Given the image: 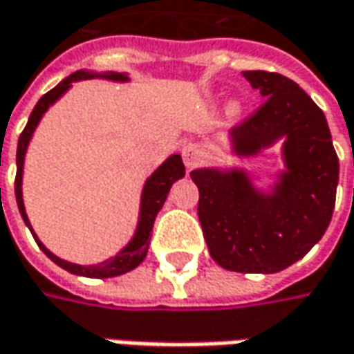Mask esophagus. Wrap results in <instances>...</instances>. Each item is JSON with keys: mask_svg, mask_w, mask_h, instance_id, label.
<instances>
[{"mask_svg": "<svg viewBox=\"0 0 354 354\" xmlns=\"http://www.w3.org/2000/svg\"><path fill=\"white\" fill-rule=\"evenodd\" d=\"M182 158H184L186 168H188V170H192L194 166L200 162V158H202V150L196 147V145H188V147L182 148Z\"/></svg>", "mask_w": 354, "mask_h": 354, "instance_id": "esophagus-1", "label": "esophagus"}]
</instances>
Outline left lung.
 Returning <instances> with one entry per match:
<instances>
[{"label": "left lung", "instance_id": "8db88e82", "mask_svg": "<svg viewBox=\"0 0 354 354\" xmlns=\"http://www.w3.org/2000/svg\"><path fill=\"white\" fill-rule=\"evenodd\" d=\"M263 104L230 132L238 156L283 140L285 170L271 192L245 170H192L198 218L212 259L239 273H277L293 266L327 232L339 184V158L323 111L279 73L243 71Z\"/></svg>", "mask_w": 354, "mask_h": 354}]
</instances>
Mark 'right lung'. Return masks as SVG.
<instances>
[{
    "label": "right lung",
    "mask_w": 354,
    "mask_h": 354,
    "mask_svg": "<svg viewBox=\"0 0 354 354\" xmlns=\"http://www.w3.org/2000/svg\"><path fill=\"white\" fill-rule=\"evenodd\" d=\"M86 79H109V81H118V83H127L129 81V75L127 73H115V71H109V73H91V71H77L69 75L65 81H61L59 85L51 88L47 95H43L39 102L35 104L33 113L29 115L27 120V127L19 136V142H17V174H15V198H17V207H19V214L24 218V222L27 223V227L31 230L33 238L37 241V245L43 250V254L47 255L51 261H55L59 268L67 269L69 273L75 275H83V277H93V279H106V277H116V275H122V273H129L134 268H138L145 257L148 254V245H150V232H152V225L156 220V214L160 212V207L164 206L168 192L172 188V184L184 178L186 174V168H184V162L180 154H172L170 158H166V162H162L158 166V170L148 178L145 188H142V198H140V216H138V225H136V232L132 239L111 259L97 263V266H79V263H71L65 261L61 257H57L51 254L35 236L29 218L25 214L24 206V192H21V184H24V162H25V152L29 147V140L33 136V132L37 129L39 120L43 118V115L47 113V109L53 104L55 100H59L67 91H69L73 83L77 81H86Z\"/></svg>",
    "instance_id": "add662e5"
}]
</instances>
